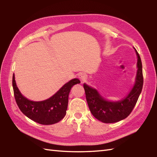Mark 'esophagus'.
I'll return each instance as SVG.
<instances>
[{
    "label": "esophagus",
    "mask_w": 157,
    "mask_h": 157,
    "mask_svg": "<svg viewBox=\"0 0 157 157\" xmlns=\"http://www.w3.org/2000/svg\"><path fill=\"white\" fill-rule=\"evenodd\" d=\"M79 79H80L81 81H83L84 82L85 79H86V75L84 74V73H79Z\"/></svg>",
    "instance_id": "1"
}]
</instances>
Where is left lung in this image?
I'll return each instance as SVG.
<instances>
[{
  "label": "left lung",
  "instance_id": "left-lung-1",
  "mask_svg": "<svg viewBox=\"0 0 157 157\" xmlns=\"http://www.w3.org/2000/svg\"><path fill=\"white\" fill-rule=\"evenodd\" d=\"M136 52L138 56V71L136 83L131 92L124 99L117 102L108 101L103 98L96 90L86 84H84L90 111L99 121L106 123L119 121L128 117L134 108L142 92L144 82L141 59L136 50Z\"/></svg>",
  "mask_w": 157,
  "mask_h": 157
}]
</instances>
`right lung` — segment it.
I'll use <instances>...</instances> for the list:
<instances>
[{"label": "right lung", "instance_id": "add662e5", "mask_svg": "<svg viewBox=\"0 0 157 157\" xmlns=\"http://www.w3.org/2000/svg\"><path fill=\"white\" fill-rule=\"evenodd\" d=\"M12 82L15 101L23 114L40 124L52 125L60 121L65 116L70 90L80 81L78 79H71L52 97L40 102L29 101L21 94L16 85L14 74Z\"/></svg>", "mask_w": 157, "mask_h": 157}]
</instances>
